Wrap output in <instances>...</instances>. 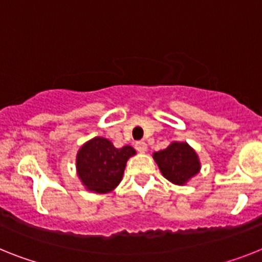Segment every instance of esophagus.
<instances>
[{
	"instance_id": "esophagus-1",
	"label": "esophagus",
	"mask_w": 262,
	"mask_h": 262,
	"mask_svg": "<svg viewBox=\"0 0 262 262\" xmlns=\"http://www.w3.org/2000/svg\"><path fill=\"white\" fill-rule=\"evenodd\" d=\"M135 146H136V149L140 151V153H145V151H146V149H148V146H146V142L145 141H137L135 144Z\"/></svg>"
}]
</instances>
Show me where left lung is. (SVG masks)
<instances>
[{"instance_id":"left-lung-1","label":"left lung","mask_w":262,"mask_h":262,"mask_svg":"<svg viewBox=\"0 0 262 262\" xmlns=\"http://www.w3.org/2000/svg\"><path fill=\"white\" fill-rule=\"evenodd\" d=\"M153 158L165 179L179 185L185 184L200 170L199 157L186 142H173L164 150L156 151Z\"/></svg>"}]
</instances>
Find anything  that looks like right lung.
<instances>
[{"label":"right lung","instance_id":"obj_1","mask_svg":"<svg viewBox=\"0 0 262 262\" xmlns=\"http://www.w3.org/2000/svg\"><path fill=\"white\" fill-rule=\"evenodd\" d=\"M136 155L129 145L114 148L106 138L96 137L88 141L77 155V172L89 190L106 193L120 184L127 158Z\"/></svg>","mask_w":262,"mask_h":262}]
</instances>
